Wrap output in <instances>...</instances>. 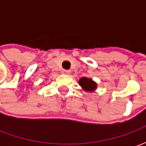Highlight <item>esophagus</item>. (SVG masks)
<instances>
[{
    "label": "esophagus",
    "instance_id": "34e87169",
    "mask_svg": "<svg viewBox=\"0 0 146 146\" xmlns=\"http://www.w3.org/2000/svg\"><path fill=\"white\" fill-rule=\"evenodd\" d=\"M62 74H64V75H70V70H63L62 71Z\"/></svg>",
    "mask_w": 146,
    "mask_h": 146
}]
</instances>
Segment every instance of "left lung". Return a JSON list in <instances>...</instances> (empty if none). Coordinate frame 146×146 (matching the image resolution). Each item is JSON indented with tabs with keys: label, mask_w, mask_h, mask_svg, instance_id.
<instances>
[{
	"label": "left lung",
	"mask_w": 146,
	"mask_h": 146,
	"mask_svg": "<svg viewBox=\"0 0 146 146\" xmlns=\"http://www.w3.org/2000/svg\"><path fill=\"white\" fill-rule=\"evenodd\" d=\"M79 84L80 85V87L84 92H88V93L95 92L98 88V84L93 80V79L88 78V77L80 78L79 80Z\"/></svg>",
	"instance_id": "1"
}]
</instances>
